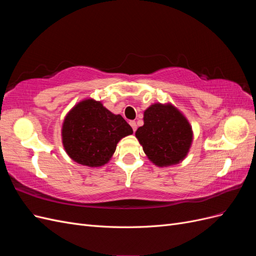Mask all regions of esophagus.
Segmentation results:
<instances>
[{"instance_id":"1","label":"esophagus","mask_w":256,"mask_h":256,"mask_svg":"<svg viewBox=\"0 0 256 256\" xmlns=\"http://www.w3.org/2000/svg\"><path fill=\"white\" fill-rule=\"evenodd\" d=\"M129 124H130V126L132 127L134 132H136V122L134 120H130V122H129Z\"/></svg>"}]
</instances>
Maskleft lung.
Instances as JSON below:
<instances>
[{"instance_id":"8db88e82","label":"left lung","mask_w":256,"mask_h":256,"mask_svg":"<svg viewBox=\"0 0 256 256\" xmlns=\"http://www.w3.org/2000/svg\"><path fill=\"white\" fill-rule=\"evenodd\" d=\"M136 136L150 161L166 166L186 157L192 142V129L176 108L156 104L144 112V125L136 130Z\"/></svg>"}]
</instances>
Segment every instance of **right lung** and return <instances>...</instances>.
Instances as JSON below:
<instances>
[{"mask_svg":"<svg viewBox=\"0 0 256 256\" xmlns=\"http://www.w3.org/2000/svg\"><path fill=\"white\" fill-rule=\"evenodd\" d=\"M132 132V128L120 115L88 99L68 113L62 136L65 150L74 161L88 166H100L110 160L120 138Z\"/></svg>","mask_w":256,"mask_h":256,"instance_id":"add662e5","label":"right lung"}]
</instances>
